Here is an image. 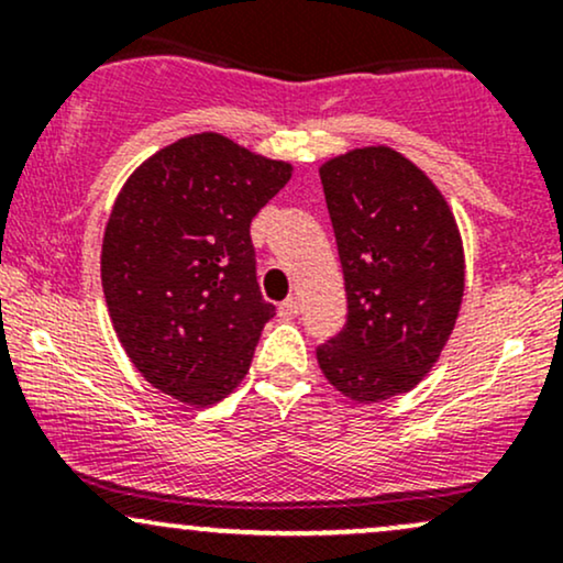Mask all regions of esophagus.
I'll return each instance as SVG.
<instances>
[{
    "label": "esophagus",
    "mask_w": 563,
    "mask_h": 563,
    "mask_svg": "<svg viewBox=\"0 0 563 563\" xmlns=\"http://www.w3.org/2000/svg\"><path fill=\"white\" fill-rule=\"evenodd\" d=\"M299 301L296 299H286L280 303V307H277V312H280V318H286V320H290V318H296V314H299Z\"/></svg>",
    "instance_id": "34e87169"
}]
</instances>
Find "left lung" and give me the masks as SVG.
<instances>
[{"mask_svg":"<svg viewBox=\"0 0 563 563\" xmlns=\"http://www.w3.org/2000/svg\"><path fill=\"white\" fill-rule=\"evenodd\" d=\"M346 286V325L318 346L325 378L354 402L410 391L448 344L463 288V243L448 200L391 147L320 166Z\"/></svg>","mask_w":563,"mask_h":563,"instance_id":"8db88e82","label":"left lung"}]
</instances>
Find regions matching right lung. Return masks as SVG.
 <instances>
[{
  "instance_id": "1",
  "label": "right lung",
  "mask_w": 563,
  "mask_h": 563,
  "mask_svg": "<svg viewBox=\"0 0 563 563\" xmlns=\"http://www.w3.org/2000/svg\"><path fill=\"white\" fill-rule=\"evenodd\" d=\"M290 164L222 134L172 142L115 198L102 290L134 367L179 402L209 407L241 384L275 307L256 283L251 219Z\"/></svg>"
}]
</instances>
